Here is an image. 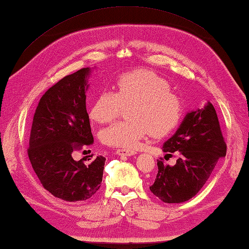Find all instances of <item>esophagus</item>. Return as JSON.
Returning <instances> with one entry per match:
<instances>
[{"label":"esophagus","instance_id":"1","mask_svg":"<svg viewBox=\"0 0 249 249\" xmlns=\"http://www.w3.org/2000/svg\"><path fill=\"white\" fill-rule=\"evenodd\" d=\"M135 150H127V149H119L116 150V154L120 156H133L136 154Z\"/></svg>","mask_w":249,"mask_h":249}]
</instances>
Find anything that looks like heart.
Listing matches in <instances>:
<instances>
[{"label": "heart", "mask_w": 249, "mask_h": 249, "mask_svg": "<svg viewBox=\"0 0 249 249\" xmlns=\"http://www.w3.org/2000/svg\"><path fill=\"white\" fill-rule=\"evenodd\" d=\"M115 92H100L89 108V118L100 124L114 120L127 106L129 119L119 121L102 130L103 143L131 149L150 133L162 136L173 129L182 118L183 104L171 91L170 83L157 73L137 70L120 75L114 82Z\"/></svg>", "instance_id": "1"}]
</instances>
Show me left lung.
I'll list each match as a JSON object with an SVG mask.
<instances>
[{
  "label": "left lung",
  "instance_id": "obj_1",
  "mask_svg": "<svg viewBox=\"0 0 249 249\" xmlns=\"http://www.w3.org/2000/svg\"><path fill=\"white\" fill-rule=\"evenodd\" d=\"M162 151L179 152V157L174 166L157 160L158 172L150 190L166 203L188 201L203 187L219 158L226 156L227 144L213 105L208 102L202 109L188 112Z\"/></svg>",
  "mask_w": 249,
  "mask_h": 249
}]
</instances>
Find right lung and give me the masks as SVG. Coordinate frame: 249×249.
Here are the masks:
<instances>
[{"label":"right lung","instance_id":"add662e5","mask_svg":"<svg viewBox=\"0 0 249 249\" xmlns=\"http://www.w3.org/2000/svg\"><path fill=\"white\" fill-rule=\"evenodd\" d=\"M89 73V67L79 70L41 96L30 135L28 155L36 176L54 197L70 202L89 199L103 181L105 157L89 162L72 157L94 142L86 106Z\"/></svg>","mask_w":249,"mask_h":249}]
</instances>
